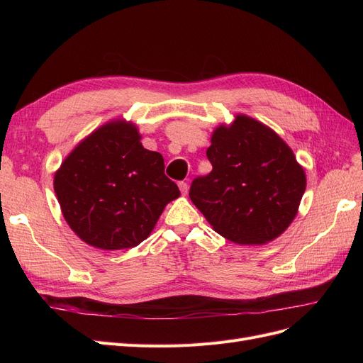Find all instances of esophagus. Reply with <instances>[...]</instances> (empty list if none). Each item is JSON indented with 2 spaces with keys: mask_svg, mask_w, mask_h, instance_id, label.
<instances>
[{
  "mask_svg": "<svg viewBox=\"0 0 363 363\" xmlns=\"http://www.w3.org/2000/svg\"><path fill=\"white\" fill-rule=\"evenodd\" d=\"M179 188H180V192H182L183 195H186V194H188V191H189L188 183H184V182H180V183H179Z\"/></svg>",
  "mask_w": 363,
  "mask_h": 363,
  "instance_id": "1",
  "label": "esophagus"
}]
</instances>
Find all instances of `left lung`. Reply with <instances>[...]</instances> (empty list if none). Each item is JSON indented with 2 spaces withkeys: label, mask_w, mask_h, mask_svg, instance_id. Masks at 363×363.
Masks as SVG:
<instances>
[{
  "label": "left lung",
  "mask_w": 363,
  "mask_h": 363,
  "mask_svg": "<svg viewBox=\"0 0 363 363\" xmlns=\"http://www.w3.org/2000/svg\"><path fill=\"white\" fill-rule=\"evenodd\" d=\"M206 155L213 168L192 182L189 196L216 233L239 245H262L291 225L306 172L276 131L239 113L213 130Z\"/></svg>",
  "instance_id": "obj_1"
}]
</instances>
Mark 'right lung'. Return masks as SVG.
<instances>
[{"label":"right lung","mask_w":363,"mask_h":363,"mask_svg":"<svg viewBox=\"0 0 363 363\" xmlns=\"http://www.w3.org/2000/svg\"><path fill=\"white\" fill-rule=\"evenodd\" d=\"M136 124L112 119L82 139L54 174L65 221L98 250L145 240L180 191L164 175L160 152L142 147Z\"/></svg>","instance_id":"obj_1"}]
</instances>
